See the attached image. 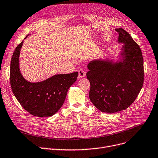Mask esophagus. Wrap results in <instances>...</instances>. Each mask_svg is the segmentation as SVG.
Listing matches in <instances>:
<instances>
[{
    "label": "esophagus",
    "mask_w": 158,
    "mask_h": 158,
    "mask_svg": "<svg viewBox=\"0 0 158 158\" xmlns=\"http://www.w3.org/2000/svg\"><path fill=\"white\" fill-rule=\"evenodd\" d=\"M78 72H79V78L84 77L86 76V70L84 69H80Z\"/></svg>",
    "instance_id": "1"
}]
</instances>
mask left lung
Returning <instances> with one entry per match:
<instances>
[{
  "label": "left lung",
  "mask_w": 158,
  "mask_h": 158,
  "mask_svg": "<svg viewBox=\"0 0 158 158\" xmlns=\"http://www.w3.org/2000/svg\"><path fill=\"white\" fill-rule=\"evenodd\" d=\"M119 42L124 44L123 61L112 64L96 60L88 65L87 79L90 82L91 102L103 112L114 113L129 107L139 94L143 84L144 70L142 51L127 31L115 30Z\"/></svg>",
  "instance_id": "left-lung-1"
}]
</instances>
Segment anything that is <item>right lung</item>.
I'll return each instance as SVG.
<instances>
[{
  "instance_id": "add662e5",
  "label": "right lung",
  "mask_w": 158,
  "mask_h": 158,
  "mask_svg": "<svg viewBox=\"0 0 158 158\" xmlns=\"http://www.w3.org/2000/svg\"><path fill=\"white\" fill-rule=\"evenodd\" d=\"M23 43V41L17 46L10 61V83L13 93L21 106L31 115L50 117L63 106L69 88L77 80L78 72L55 75L40 82L27 81L19 69V56Z\"/></svg>"
}]
</instances>
